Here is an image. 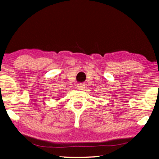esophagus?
Segmentation results:
<instances>
[{"label":"esophagus","mask_w":159,"mask_h":159,"mask_svg":"<svg viewBox=\"0 0 159 159\" xmlns=\"http://www.w3.org/2000/svg\"><path fill=\"white\" fill-rule=\"evenodd\" d=\"M84 83H79L77 84V87L79 89V90H83V89L84 87Z\"/></svg>","instance_id":"1"}]
</instances>
